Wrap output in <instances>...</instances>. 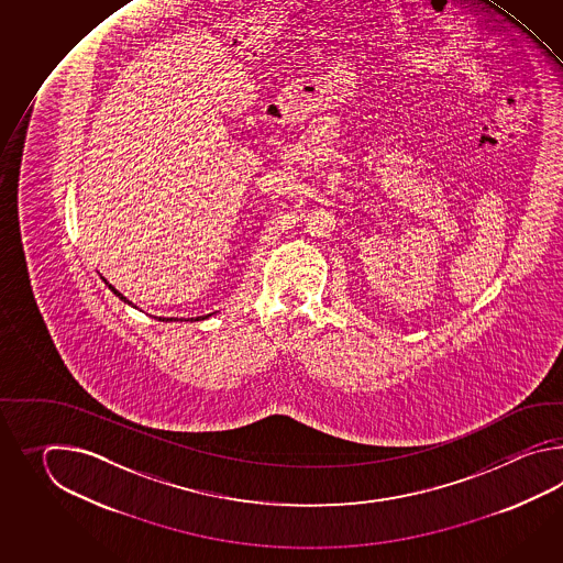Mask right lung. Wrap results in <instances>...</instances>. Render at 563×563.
<instances>
[{
    "label": "right lung",
    "instance_id": "right-lung-1",
    "mask_svg": "<svg viewBox=\"0 0 563 563\" xmlns=\"http://www.w3.org/2000/svg\"><path fill=\"white\" fill-rule=\"evenodd\" d=\"M102 282L107 284L108 289H110V291H112V294H114L117 298H120L122 299V301H124V303H129V306H132V301H129V299L124 298V296L120 294L117 287L110 286V284H108L104 277H102ZM132 308H136V306H132ZM207 318H211V313H207V316H197V318H191V320H185V322H199V320H207ZM158 322H179V320H175V318H167V320H165V318H158ZM180 322H183V320H180Z\"/></svg>",
    "mask_w": 563,
    "mask_h": 563
}]
</instances>
